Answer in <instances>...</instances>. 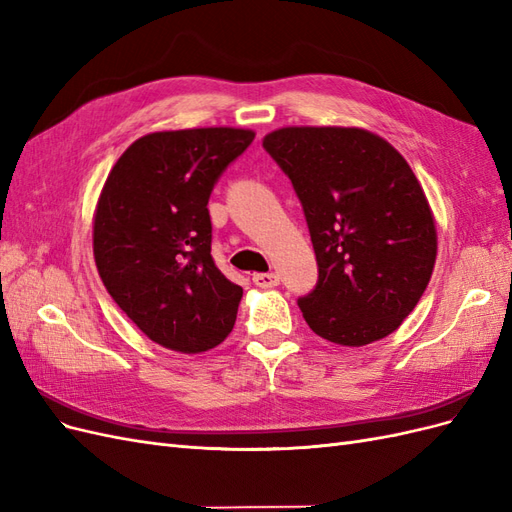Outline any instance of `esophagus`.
Instances as JSON below:
<instances>
[{
  "instance_id": "34e87169",
  "label": "esophagus",
  "mask_w": 512,
  "mask_h": 512,
  "mask_svg": "<svg viewBox=\"0 0 512 512\" xmlns=\"http://www.w3.org/2000/svg\"><path fill=\"white\" fill-rule=\"evenodd\" d=\"M252 282L258 288H275L277 284H280V275H277V273H256L252 277Z\"/></svg>"
}]
</instances>
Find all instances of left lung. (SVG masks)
I'll return each mask as SVG.
<instances>
[{
	"label": "left lung",
	"instance_id": "8db88e82",
	"mask_svg": "<svg viewBox=\"0 0 512 512\" xmlns=\"http://www.w3.org/2000/svg\"><path fill=\"white\" fill-rule=\"evenodd\" d=\"M262 147L292 181L318 262L299 297L316 335L365 346L416 307L436 262V226L421 183L384 138L359 128H282Z\"/></svg>",
	"mask_w": 512,
	"mask_h": 512
}]
</instances>
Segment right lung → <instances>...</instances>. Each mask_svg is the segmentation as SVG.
Here are the masks:
<instances>
[{"label":"right lung","mask_w":512,"mask_h":512,"mask_svg":"<svg viewBox=\"0 0 512 512\" xmlns=\"http://www.w3.org/2000/svg\"><path fill=\"white\" fill-rule=\"evenodd\" d=\"M252 130L153 132L108 175L94 220V256L113 301L153 342L205 352L235 327L243 288L215 267L209 196L252 145Z\"/></svg>","instance_id":"right-lung-1"}]
</instances>
